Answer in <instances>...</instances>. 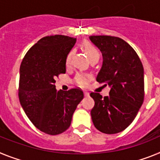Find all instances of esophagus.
Returning <instances> with one entry per match:
<instances>
[{
	"label": "esophagus",
	"instance_id": "obj_1",
	"mask_svg": "<svg viewBox=\"0 0 160 160\" xmlns=\"http://www.w3.org/2000/svg\"><path fill=\"white\" fill-rule=\"evenodd\" d=\"M84 97H88L89 96V93H88V92H84Z\"/></svg>",
	"mask_w": 160,
	"mask_h": 160
}]
</instances>
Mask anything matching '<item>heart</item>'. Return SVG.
<instances>
[{"instance_id": "b5f03b06", "label": "heart", "mask_w": 160, "mask_h": 160, "mask_svg": "<svg viewBox=\"0 0 160 160\" xmlns=\"http://www.w3.org/2000/svg\"><path fill=\"white\" fill-rule=\"evenodd\" d=\"M83 48H84L85 53L87 54L90 60L94 59V58L99 57V52L97 50V48L88 42H84L83 43ZM73 55H74V50H72V51H69L68 55H67L66 61H65L67 66H69L72 63ZM74 81L77 85L80 86V87H84L88 83V76H87L86 74H83V73H79L75 77Z\"/></svg>"}]
</instances>
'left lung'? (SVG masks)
Here are the masks:
<instances>
[{
	"label": "left lung",
	"instance_id": "1",
	"mask_svg": "<svg viewBox=\"0 0 160 160\" xmlns=\"http://www.w3.org/2000/svg\"><path fill=\"white\" fill-rule=\"evenodd\" d=\"M100 50L102 65L97 80L110 88L103 98L91 92L95 105L92 120L98 130L117 134L127 128L135 118L144 99V70L139 57L126 41L107 35L90 36Z\"/></svg>",
	"mask_w": 160,
	"mask_h": 160
}]
</instances>
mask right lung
<instances>
[{
  "instance_id": "add662e5",
  "label": "right lung",
  "mask_w": 160,
  "mask_h": 160,
  "mask_svg": "<svg viewBox=\"0 0 160 160\" xmlns=\"http://www.w3.org/2000/svg\"><path fill=\"white\" fill-rule=\"evenodd\" d=\"M76 38L53 35L41 38L27 51L20 67L19 101L34 126L51 135L68 130L84 98L80 88H55V78L66 72V57Z\"/></svg>"
}]
</instances>
